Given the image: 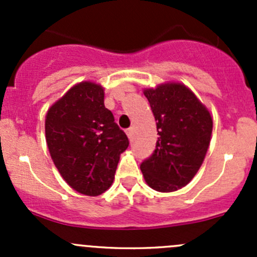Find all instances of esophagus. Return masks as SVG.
<instances>
[{"label": "esophagus", "mask_w": 257, "mask_h": 257, "mask_svg": "<svg viewBox=\"0 0 257 257\" xmlns=\"http://www.w3.org/2000/svg\"><path fill=\"white\" fill-rule=\"evenodd\" d=\"M125 133H126V136H128V138H129V139H132V137H133V128L126 129Z\"/></svg>", "instance_id": "obj_1"}]
</instances>
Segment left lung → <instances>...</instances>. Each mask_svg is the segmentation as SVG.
<instances>
[{
	"label": "left lung",
	"mask_w": 257,
	"mask_h": 257,
	"mask_svg": "<svg viewBox=\"0 0 257 257\" xmlns=\"http://www.w3.org/2000/svg\"><path fill=\"white\" fill-rule=\"evenodd\" d=\"M143 93L159 138L153 154L141 164L142 173L154 190L177 191L190 183L203 164L211 139V115L181 83H165Z\"/></svg>",
	"instance_id": "8db88e82"
}]
</instances>
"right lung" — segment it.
<instances>
[{"label":"right lung","instance_id":"add662e5","mask_svg":"<svg viewBox=\"0 0 257 257\" xmlns=\"http://www.w3.org/2000/svg\"><path fill=\"white\" fill-rule=\"evenodd\" d=\"M45 128L52 160L72 189L88 196L109 189L129 141L104 107L102 85H73L49 108Z\"/></svg>","mask_w":257,"mask_h":257}]
</instances>
